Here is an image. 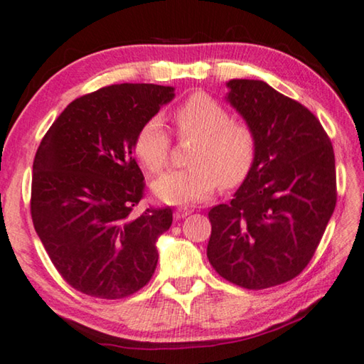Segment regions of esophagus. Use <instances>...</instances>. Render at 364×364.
Returning a JSON list of instances; mask_svg holds the SVG:
<instances>
[{
	"mask_svg": "<svg viewBox=\"0 0 364 364\" xmlns=\"http://www.w3.org/2000/svg\"><path fill=\"white\" fill-rule=\"evenodd\" d=\"M191 212H193V210H189V208H186V207L176 208V210H175V213H173V217H175V220H181V218H186V217H188V215H191Z\"/></svg>",
	"mask_w": 364,
	"mask_h": 364,
	"instance_id": "34e87169",
	"label": "esophagus"
}]
</instances>
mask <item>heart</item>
Masks as SVG:
<instances>
[{"mask_svg": "<svg viewBox=\"0 0 364 364\" xmlns=\"http://www.w3.org/2000/svg\"><path fill=\"white\" fill-rule=\"evenodd\" d=\"M176 134L196 138L188 157L191 168L175 170L152 183V193L167 204L183 205L208 199L215 188L231 189L241 184L254 167L258 149L257 133L247 122L232 120L223 104L197 93L173 112ZM171 139L160 117L139 127L134 154L151 175L168 164Z\"/></svg>", "mask_w": 364, "mask_h": 364, "instance_id": "heart-1", "label": "heart"}]
</instances>
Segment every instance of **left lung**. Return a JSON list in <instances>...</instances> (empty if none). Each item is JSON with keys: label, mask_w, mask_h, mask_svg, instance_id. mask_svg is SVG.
Listing matches in <instances>:
<instances>
[{"label": "left lung", "mask_w": 364, "mask_h": 364, "mask_svg": "<svg viewBox=\"0 0 364 364\" xmlns=\"http://www.w3.org/2000/svg\"><path fill=\"white\" fill-rule=\"evenodd\" d=\"M226 86L258 149L231 202L208 212L207 257L221 278L260 291L294 279L315 255L337 202L334 149L316 117L268 83Z\"/></svg>", "instance_id": "1"}]
</instances>
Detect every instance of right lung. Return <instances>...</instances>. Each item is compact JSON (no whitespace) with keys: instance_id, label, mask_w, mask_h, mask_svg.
I'll use <instances>...</instances> for the list:
<instances>
[{"instance_id":"add662e5","label":"right lung","mask_w":364,"mask_h":364,"mask_svg":"<svg viewBox=\"0 0 364 364\" xmlns=\"http://www.w3.org/2000/svg\"><path fill=\"white\" fill-rule=\"evenodd\" d=\"M173 97L171 86H106L72 101L36 151L35 231L59 274L80 292L125 299L156 271V242L173 212H133L144 193L133 151L139 127Z\"/></svg>"}]
</instances>
